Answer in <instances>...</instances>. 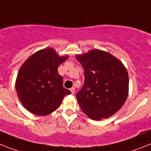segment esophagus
Instances as JSON below:
<instances>
[{"label": "esophagus", "mask_w": 151, "mask_h": 151, "mask_svg": "<svg viewBox=\"0 0 151 151\" xmlns=\"http://www.w3.org/2000/svg\"><path fill=\"white\" fill-rule=\"evenodd\" d=\"M70 92H71L72 94H74V92H75V89H74V87H72V88H70Z\"/></svg>", "instance_id": "34e87169"}]
</instances>
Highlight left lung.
Returning a JSON list of instances; mask_svg holds the SVG:
<instances>
[{"label":"left lung","instance_id":"left-lung-1","mask_svg":"<svg viewBox=\"0 0 151 151\" xmlns=\"http://www.w3.org/2000/svg\"><path fill=\"white\" fill-rule=\"evenodd\" d=\"M84 69V83L76 94L82 111L94 120L118 112L128 97V74L121 61L94 49L77 56Z\"/></svg>","mask_w":151,"mask_h":151}]
</instances>
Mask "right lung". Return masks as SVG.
I'll list each match as a JSON object with an SVG mask.
<instances>
[{
    "mask_svg": "<svg viewBox=\"0 0 151 151\" xmlns=\"http://www.w3.org/2000/svg\"><path fill=\"white\" fill-rule=\"evenodd\" d=\"M68 57H59L51 48L30 56L19 69L16 90L23 106L36 115H46L60 106L70 91L63 86L58 68Z\"/></svg>",
    "mask_w": 151,
    "mask_h": 151,
    "instance_id": "1",
    "label": "right lung"
}]
</instances>
